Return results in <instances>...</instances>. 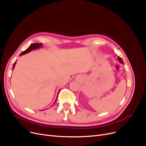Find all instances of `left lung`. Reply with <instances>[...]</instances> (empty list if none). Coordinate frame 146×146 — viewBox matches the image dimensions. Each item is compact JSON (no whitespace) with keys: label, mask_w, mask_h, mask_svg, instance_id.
<instances>
[{"label":"left lung","mask_w":146,"mask_h":146,"mask_svg":"<svg viewBox=\"0 0 146 146\" xmlns=\"http://www.w3.org/2000/svg\"><path fill=\"white\" fill-rule=\"evenodd\" d=\"M118 60H119V63H121V64H124V62H123V61H122V58L120 57H118Z\"/></svg>","instance_id":"left-lung-1"}]
</instances>
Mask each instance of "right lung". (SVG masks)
<instances>
[{"label":"right lung","mask_w":146,"mask_h":146,"mask_svg":"<svg viewBox=\"0 0 146 146\" xmlns=\"http://www.w3.org/2000/svg\"><path fill=\"white\" fill-rule=\"evenodd\" d=\"M42 43H34V44H31V45L29 46V48H28V49H27V50H25L24 51L22 52L19 56H22V55H24V54H27V53L31 52V51L34 50H36V49L40 48H42ZM16 63H17V61H15V62L14 64H13V65L12 70H13V69H14V67H15V64H16ZM60 90H59L58 93H59ZM57 97H56V100H55L54 102L53 103V104H55V102H56V101H57ZM42 111H43V110H42Z\"/></svg>","instance_id":"right-lung-1"}]
</instances>
